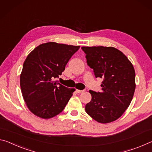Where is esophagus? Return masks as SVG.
Masks as SVG:
<instances>
[{
  "label": "esophagus",
  "instance_id": "obj_1",
  "mask_svg": "<svg viewBox=\"0 0 152 152\" xmlns=\"http://www.w3.org/2000/svg\"><path fill=\"white\" fill-rule=\"evenodd\" d=\"M76 91L77 92L78 94H81V93H83V90H79V89H76Z\"/></svg>",
  "mask_w": 152,
  "mask_h": 152
}]
</instances>
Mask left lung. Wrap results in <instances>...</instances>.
<instances>
[{
  "instance_id": "8db88e82",
  "label": "left lung",
  "mask_w": 152,
  "mask_h": 152,
  "mask_svg": "<svg viewBox=\"0 0 152 152\" xmlns=\"http://www.w3.org/2000/svg\"><path fill=\"white\" fill-rule=\"evenodd\" d=\"M96 78H102V91L89 90L91 99L86 111L100 123L121 117L130 105L135 89V73L125 54L114 47H81Z\"/></svg>"
}]
</instances>
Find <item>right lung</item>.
<instances>
[{
    "mask_svg": "<svg viewBox=\"0 0 152 152\" xmlns=\"http://www.w3.org/2000/svg\"><path fill=\"white\" fill-rule=\"evenodd\" d=\"M80 46L56 42L42 44L25 61L20 75V86L29 110L42 118L61 113L75 89L57 83L66 64Z\"/></svg>",
    "mask_w": 152,
    "mask_h": 152,
    "instance_id": "right-lung-1",
    "label": "right lung"
}]
</instances>
